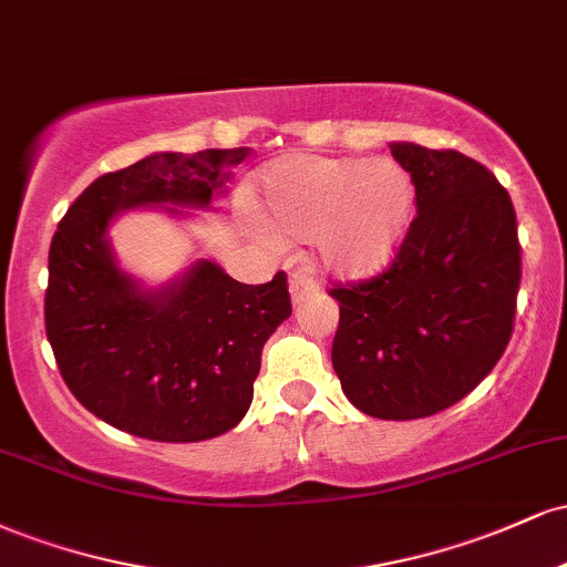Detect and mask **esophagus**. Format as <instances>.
<instances>
[{
  "mask_svg": "<svg viewBox=\"0 0 567 567\" xmlns=\"http://www.w3.org/2000/svg\"><path fill=\"white\" fill-rule=\"evenodd\" d=\"M317 292H320V285H317L309 275H303V271H296V275L290 277L292 303H301V301H306V298L317 296Z\"/></svg>",
  "mask_w": 567,
  "mask_h": 567,
  "instance_id": "34e87169",
  "label": "esophagus"
}]
</instances>
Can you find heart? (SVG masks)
<instances>
[{
    "mask_svg": "<svg viewBox=\"0 0 567 567\" xmlns=\"http://www.w3.org/2000/svg\"><path fill=\"white\" fill-rule=\"evenodd\" d=\"M252 192L272 229L315 243L322 264L343 277L373 275L392 261L415 205L413 181L392 159L292 154L271 162ZM265 225L247 220L261 243H275Z\"/></svg>",
    "mask_w": 567,
    "mask_h": 567,
    "instance_id": "1",
    "label": "heart"
}]
</instances>
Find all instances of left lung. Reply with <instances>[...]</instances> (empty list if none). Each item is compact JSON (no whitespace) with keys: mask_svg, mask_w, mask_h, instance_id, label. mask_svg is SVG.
Masks as SVG:
<instances>
[{"mask_svg":"<svg viewBox=\"0 0 567 567\" xmlns=\"http://www.w3.org/2000/svg\"><path fill=\"white\" fill-rule=\"evenodd\" d=\"M415 210L394 261L336 285L333 368L362 413L410 421L455 405L506 351L519 290L517 216L485 165L453 148L392 143Z\"/></svg>","mask_w":567,"mask_h":567,"instance_id":"left-lung-1","label":"left lung"}]
</instances>
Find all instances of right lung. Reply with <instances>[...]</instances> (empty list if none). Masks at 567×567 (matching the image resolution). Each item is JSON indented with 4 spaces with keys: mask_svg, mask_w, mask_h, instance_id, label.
Returning a JSON list of instances; mask_svg holds the SVG:
<instances>
[{
    "mask_svg": "<svg viewBox=\"0 0 567 567\" xmlns=\"http://www.w3.org/2000/svg\"><path fill=\"white\" fill-rule=\"evenodd\" d=\"M247 154H152L93 181L58 224L44 330L71 394L114 429L199 442L229 432L250 408L264 343L292 311L285 271L243 285L197 261L146 290L116 266L106 237L116 213L133 207H207Z\"/></svg>",
    "mask_w": 567,
    "mask_h": 567,
    "instance_id": "1",
    "label": "right lung"
}]
</instances>
